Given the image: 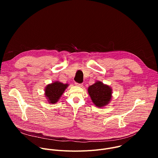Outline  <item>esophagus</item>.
I'll return each mask as SVG.
<instances>
[{
	"instance_id": "1",
	"label": "esophagus",
	"mask_w": 158,
	"mask_h": 158,
	"mask_svg": "<svg viewBox=\"0 0 158 158\" xmlns=\"http://www.w3.org/2000/svg\"><path fill=\"white\" fill-rule=\"evenodd\" d=\"M75 85H77V86H79V87H82V85H83L82 84H79V83H77V82H75Z\"/></svg>"
}]
</instances>
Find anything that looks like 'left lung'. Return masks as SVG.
Returning a JSON list of instances; mask_svg holds the SVG:
<instances>
[{"label": "left lung", "mask_w": 158, "mask_h": 158, "mask_svg": "<svg viewBox=\"0 0 158 158\" xmlns=\"http://www.w3.org/2000/svg\"><path fill=\"white\" fill-rule=\"evenodd\" d=\"M87 91L93 102L98 107L107 105L112 99L111 87L101 81H97L90 85Z\"/></svg>", "instance_id": "8db88e82"}]
</instances>
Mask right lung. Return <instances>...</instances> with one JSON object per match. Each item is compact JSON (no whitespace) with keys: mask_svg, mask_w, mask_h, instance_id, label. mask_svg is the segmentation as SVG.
Masks as SVG:
<instances>
[{"mask_svg":"<svg viewBox=\"0 0 158 158\" xmlns=\"http://www.w3.org/2000/svg\"><path fill=\"white\" fill-rule=\"evenodd\" d=\"M68 84H63L59 81H56L49 84L45 88V96L50 104L56 103L68 87Z\"/></svg>","mask_w":158,"mask_h":158,"instance_id":"add662e5","label":"right lung"}]
</instances>
